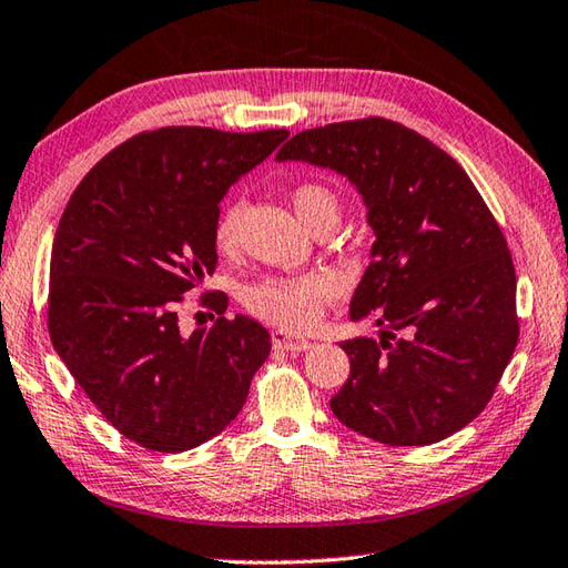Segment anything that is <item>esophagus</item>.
I'll list each match as a JSON object with an SVG mask.
<instances>
[{
  "label": "esophagus",
  "instance_id": "1",
  "mask_svg": "<svg viewBox=\"0 0 568 568\" xmlns=\"http://www.w3.org/2000/svg\"><path fill=\"white\" fill-rule=\"evenodd\" d=\"M272 343H274V348L288 351V353H304L311 348V345H314L311 341L296 338V335H292L288 331H282V328L272 333Z\"/></svg>",
  "mask_w": 568,
  "mask_h": 568
}]
</instances>
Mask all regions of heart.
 I'll use <instances>...</instances> for the list:
<instances>
[{
    "instance_id": "b5f03b06",
    "label": "heart",
    "mask_w": 568,
    "mask_h": 568,
    "mask_svg": "<svg viewBox=\"0 0 568 568\" xmlns=\"http://www.w3.org/2000/svg\"><path fill=\"white\" fill-rule=\"evenodd\" d=\"M292 201L296 213L308 230H314L323 220H338L341 203L338 195L321 183H301L294 189ZM240 223L242 205L230 203L220 213L215 223V247L233 254L240 247ZM335 294V280L328 274H304V276H270L247 288L245 306L262 321L276 323L288 331H308L316 326L323 304Z\"/></svg>"
}]
</instances>
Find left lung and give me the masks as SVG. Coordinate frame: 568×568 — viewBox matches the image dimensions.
Instances as JSON below:
<instances>
[{
  "mask_svg": "<svg viewBox=\"0 0 568 568\" xmlns=\"http://www.w3.org/2000/svg\"><path fill=\"white\" fill-rule=\"evenodd\" d=\"M276 161L331 169L363 195L375 242L351 301L377 338L343 341L351 375L331 409L387 446H429L490 402L517 345L507 242L468 173L392 120L306 130Z\"/></svg>",
  "mask_w": 568,
  "mask_h": 568,
  "instance_id": "left-lung-1",
  "label": "left lung"
}]
</instances>
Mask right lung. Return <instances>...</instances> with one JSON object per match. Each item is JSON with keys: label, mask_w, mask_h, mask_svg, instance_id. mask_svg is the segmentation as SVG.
I'll return each instance as SVG.
<instances>
[{"label": "right lung", "mask_w": 568, "mask_h": 568, "mask_svg": "<svg viewBox=\"0 0 568 568\" xmlns=\"http://www.w3.org/2000/svg\"><path fill=\"white\" fill-rule=\"evenodd\" d=\"M288 136L161 126L90 169L68 201L51 252L49 333L102 416L139 446L181 454L245 407L272 351L250 316L183 335L181 296L215 272L220 201Z\"/></svg>", "instance_id": "right-lung-1"}]
</instances>
